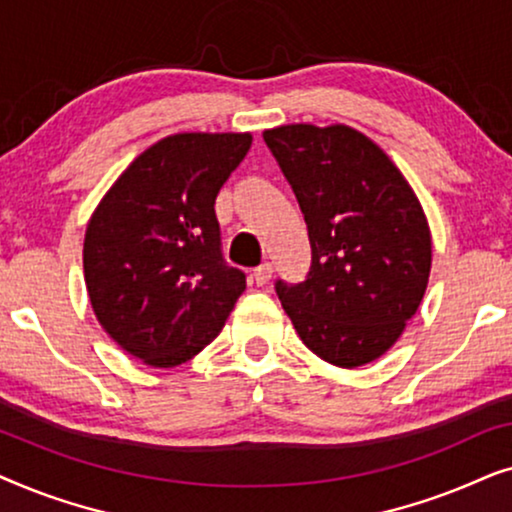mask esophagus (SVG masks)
<instances>
[{
  "label": "esophagus",
  "mask_w": 512,
  "mask_h": 512,
  "mask_svg": "<svg viewBox=\"0 0 512 512\" xmlns=\"http://www.w3.org/2000/svg\"><path fill=\"white\" fill-rule=\"evenodd\" d=\"M270 277H272V265L270 263H263V265H258V268L254 270V282L258 284V286H265L270 282Z\"/></svg>",
  "instance_id": "obj_1"
}]
</instances>
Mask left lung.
I'll list each match as a JSON object with an SVG mask.
<instances>
[{
	"label": "left lung",
	"instance_id": "obj_1",
	"mask_svg": "<svg viewBox=\"0 0 512 512\" xmlns=\"http://www.w3.org/2000/svg\"><path fill=\"white\" fill-rule=\"evenodd\" d=\"M263 139L312 247L305 282H275L284 312L333 366L380 359L429 284L431 233L415 191L380 146L347 125H282Z\"/></svg>",
	"mask_w": 512,
	"mask_h": 512
}]
</instances>
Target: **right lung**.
I'll list each match as a JSON object with an SVG mask.
<instances>
[{
	"mask_svg": "<svg viewBox=\"0 0 512 512\" xmlns=\"http://www.w3.org/2000/svg\"><path fill=\"white\" fill-rule=\"evenodd\" d=\"M251 146L249 132H181L132 160L90 216L83 272L109 338L153 368H174L221 333L247 289L223 261L214 202Z\"/></svg>",
	"mask_w": 512,
	"mask_h": 512,
	"instance_id": "add662e5",
	"label": "right lung"
}]
</instances>
